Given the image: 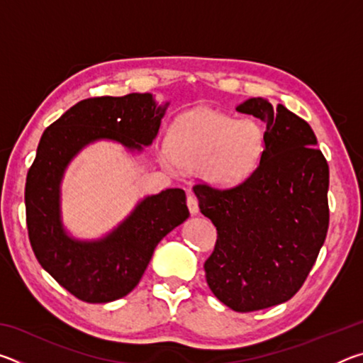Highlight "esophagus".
Wrapping results in <instances>:
<instances>
[{"label":"esophagus","mask_w":363,"mask_h":363,"mask_svg":"<svg viewBox=\"0 0 363 363\" xmlns=\"http://www.w3.org/2000/svg\"><path fill=\"white\" fill-rule=\"evenodd\" d=\"M187 206H189V211L192 216H195V214H199L200 210H199V200H196V196L189 194L187 195Z\"/></svg>","instance_id":"esophagus-1"}]
</instances>
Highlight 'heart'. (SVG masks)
<instances>
[{"label": "heart", "mask_w": 363, "mask_h": 363, "mask_svg": "<svg viewBox=\"0 0 363 363\" xmlns=\"http://www.w3.org/2000/svg\"><path fill=\"white\" fill-rule=\"evenodd\" d=\"M160 162L171 173L201 169L214 186L232 187L255 173L266 149L259 123L238 120L216 110H192L169 130Z\"/></svg>", "instance_id": "b5f03b06"}]
</instances>
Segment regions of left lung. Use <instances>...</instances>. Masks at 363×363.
Returning a JSON list of instances; mask_svg holds the SVG:
<instances>
[{
    "label": "left lung",
    "instance_id": "left-lung-1",
    "mask_svg": "<svg viewBox=\"0 0 363 363\" xmlns=\"http://www.w3.org/2000/svg\"><path fill=\"white\" fill-rule=\"evenodd\" d=\"M237 112L266 123V149L240 186H196L200 211L218 230L206 281L237 312L277 306L303 286L328 230L330 171L307 121L251 97Z\"/></svg>",
    "mask_w": 363,
    "mask_h": 363
}]
</instances>
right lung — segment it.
Segmentation results:
<instances>
[{
	"mask_svg": "<svg viewBox=\"0 0 363 363\" xmlns=\"http://www.w3.org/2000/svg\"><path fill=\"white\" fill-rule=\"evenodd\" d=\"M169 102L150 93L78 102L46 128L26 184L30 245L41 267L86 303H110L134 290L163 237L189 218L186 192L147 195L106 235L73 237L62 219V179L84 147L99 140L143 153L155 140Z\"/></svg>",
	"mask_w": 363,
	"mask_h": 363,
	"instance_id": "obj_1",
	"label": "right lung"
}]
</instances>
